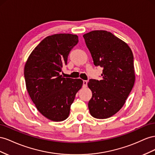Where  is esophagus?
<instances>
[{"label": "esophagus", "mask_w": 155, "mask_h": 155, "mask_svg": "<svg viewBox=\"0 0 155 155\" xmlns=\"http://www.w3.org/2000/svg\"><path fill=\"white\" fill-rule=\"evenodd\" d=\"M87 84V81H83V87H86Z\"/></svg>", "instance_id": "esophagus-1"}]
</instances>
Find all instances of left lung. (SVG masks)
Returning a JSON list of instances; mask_svg holds the SVG:
<instances>
[{
    "mask_svg": "<svg viewBox=\"0 0 155 155\" xmlns=\"http://www.w3.org/2000/svg\"><path fill=\"white\" fill-rule=\"evenodd\" d=\"M95 66L103 68L101 81L90 79L92 91L88 103L90 114L107 119L124 105L135 81L134 57L130 48L106 30H94L83 36Z\"/></svg>",
    "mask_w": 155,
    "mask_h": 155,
    "instance_id": "obj_1",
    "label": "left lung"
}]
</instances>
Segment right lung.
I'll list each match as a JSON object with an SVG mask.
<instances>
[{"mask_svg": "<svg viewBox=\"0 0 155 155\" xmlns=\"http://www.w3.org/2000/svg\"><path fill=\"white\" fill-rule=\"evenodd\" d=\"M78 42L77 35L47 36L26 62L24 75L28 94L38 111L51 121H61L68 117L71 105L82 87L81 79L64 78L60 74L70 51Z\"/></svg>", "mask_w": 155, "mask_h": 155, "instance_id": "obj_1", "label": "right lung"}]
</instances>
